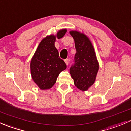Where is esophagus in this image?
Returning a JSON list of instances; mask_svg holds the SVG:
<instances>
[{
    "label": "esophagus",
    "mask_w": 131,
    "mask_h": 131,
    "mask_svg": "<svg viewBox=\"0 0 131 131\" xmlns=\"http://www.w3.org/2000/svg\"><path fill=\"white\" fill-rule=\"evenodd\" d=\"M64 61H65V62H66V65L68 66V65H69V60H68V59H66V60H64Z\"/></svg>",
    "instance_id": "obj_1"
}]
</instances>
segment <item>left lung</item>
I'll return each instance as SVG.
<instances>
[{"instance_id":"1","label":"left lung","mask_w":131,"mask_h":131,"mask_svg":"<svg viewBox=\"0 0 131 131\" xmlns=\"http://www.w3.org/2000/svg\"><path fill=\"white\" fill-rule=\"evenodd\" d=\"M74 40L76 53L75 63L70 68V74L75 86L82 91H87L95 83L99 64L95 49L85 34L78 31H71Z\"/></svg>"}]
</instances>
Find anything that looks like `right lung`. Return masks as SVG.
<instances>
[{
	"label": "right lung",
	"instance_id": "add662e5",
	"mask_svg": "<svg viewBox=\"0 0 131 131\" xmlns=\"http://www.w3.org/2000/svg\"><path fill=\"white\" fill-rule=\"evenodd\" d=\"M66 32V29H60L56 35H50L44 38L32 57L30 63L32 79L41 90L51 88L60 72L66 69V63L60 59L55 47L56 38H62Z\"/></svg>",
	"mask_w": 131,
	"mask_h": 131
}]
</instances>
